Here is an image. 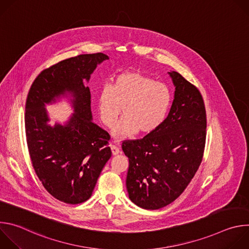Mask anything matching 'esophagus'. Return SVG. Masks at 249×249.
<instances>
[{"label": "esophagus", "instance_id": "obj_1", "mask_svg": "<svg viewBox=\"0 0 249 249\" xmlns=\"http://www.w3.org/2000/svg\"><path fill=\"white\" fill-rule=\"evenodd\" d=\"M110 149H111V152H112L113 156H116V155H118L120 153L119 148L117 146H115V145H110Z\"/></svg>", "mask_w": 249, "mask_h": 249}]
</instances>
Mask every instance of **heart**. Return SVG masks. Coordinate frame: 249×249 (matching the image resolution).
<instances>
[{"label":"heart","instance_id":"1","mask_svg":"<svg viewBox=\"0 0 249 249\" xmlns=\"http://www.w3.org/2000/svg\"><path fill=\"white\" fill-rule=\"evenodd\" d=\"M172 95L169 88L150 76L128 71L116 76L111 87L103 88L97 97L101 122L112 127L122 112L125 115L114 130V136L124 138L137 131L150 134L165 120Z\"/></svg>","mask_w":249,"mask_h":249}]
</instances>
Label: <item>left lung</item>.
Listing matches in <instances>:
<instances>
[{"instance_id":"1","label":"left lung","mask_w":249,"mask_h":249,"mask_svg":"<svg viewBox=\"0 0 249 249\" xmlns=\"http://www.w3.org/2000/svg\"><path fill=\"white\" fill-rule=\"evenodd\" d=\"M168 74L175 86L168 116L144 138L122 143L129 159V198L147 210L163 208L182 194L202 162L206 144L201 92L177 72Z\"/></svg>"}]
</instances>
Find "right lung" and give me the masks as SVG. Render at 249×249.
<instances>
[{"label":"right lung","mask_w":249,"mask_h":249,"mask_svg":"<svg viewBox=\"0 0 249 249\" xmlns=\"http://www.w3.org/2000/svg\"><path fill=\"white\" fill-rule=\"evenodd\" d=\"M107 59L94 53L63 60L43 70L27 94L24 124L32 166L44 188L67 204H80L91 196L111 157L110 136L91 121L90 91L84 85L97 64ZM66 91L74 97L76 113L66 125L51 127L45 103Z\"/></svg>","instance_id":"obj_1"}]
</instances>
